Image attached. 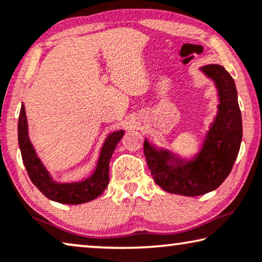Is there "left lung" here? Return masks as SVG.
<instances>
[{"mask_svg": "<svg viewBox=\"0 0 262 262\" xmlns=\"http://www.w3.org/2000/svg\"><path fill=\"white\" fill-rule=\"evenodd\" d=\"M201 70L215 81L220 105L196 158L183 163L169 151H157L146 139L144 142V155L154 181L171 194L199 196L215 190L232 171L240 150L242 119L232 75L220 65H207Z\"/></svg>", "mask_w": 262, "mask_h": 262, "instance_id": "obj_1", "label": "left lung"}]
</instances>
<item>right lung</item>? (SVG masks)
<instances>
[{
	"instance_id": "obj_1",
	"label": "right lung",
	"mask_w": 262,
	"mask_h": 262,
	"mask_svg": "<svg viewBox=\"0 0 262 262\" xmlns=\"http://www.w3.org/2000/svg\"><path fill=\"white\" fill-rule=\"evenodd\" d=\"M18 145H20L22 161L33 184L47 197L55 202L63 204H80L90 202L103 194L108 185V165L116 145L122 139L124 131H117L110 135L101 149L99 161L93 175L82 182L60 184L52 180L40 159L37 158L28 138L27 118L25 106H21L18 116Z\"/></svg>"
}]
</instances>
